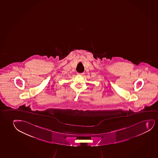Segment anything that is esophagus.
Listing matches in <instances>:
<instances>
[{
  "label": "esophagus",
  "instance_id": "34e87169",
  "mask_svg": "<svg viewBox=\"0 0 158 158\" xmlns=\"http://www.w3.org/2000/svg\"><path fill=\"white\" fill-rule=\"evenodd\" d=\"M78 75H81V76H83L84 75V73H78Z\"/></svg>",
  "mask_w": 158,
  "mask_h": 158
}]
</instances>
